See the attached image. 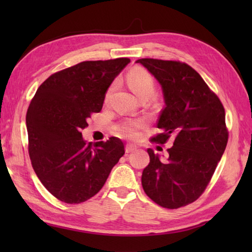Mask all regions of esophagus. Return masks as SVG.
Wrapping results in <instances>:
<instances>
[{"label":"esophagus","instance_id":"obj_1","mask_svg":"<svg viewBox=\"0 0 252 252\" xmlns=\"http://www.w3.org/2000/svg\"><path fill=\"white\" fill-rule=\"evenodd\" d=\"M135 150H136V147H135V146H133V144L127 143L126 146V153L133 152V151H135Z\"/></svg>","mask_w":252,"mask_h":252}]
</instances>
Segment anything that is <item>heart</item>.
Returning a JSON list of instances; mask_svg holds the SVG:
<instances>
[{
  "instance_id": "1",
  "label": "heart",
  "mask_w": 252,
  "mask_h": 252,
  "mask_svg": "<svg viewBox=\"0 0 252 252\" xmlns=\"http://www.w3.org/2000/svg\"><path fill=\"white\" fill-rule=\"evenodd\" d=\"M129 87L134 94L140 97L144 94L152 95L155 93V81L152 75L142 67H134L126 76ZM142 126V121L129 120L117 126V133L125 138H135L138 130Z\"/></svg>"
}]
</instances>
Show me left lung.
<instances>
[{
	"label": "left lung",
	"mask_w": 252,
	"mask_h": 252,
	"mask_svg": "<svg viewBox=\"0 0 252 252\" xmlns=\"http://www.w3.org/2000/svg\"><path fill=\"white\" fill-rule=\"evenodd\" d=\"M161 84L164 108L151 141L173 146L161 161L148 149L150 163L142 172L144 192L159 206L178 209L195 201L206 190L228 142L222 103L197 71L187 63L140 59Z\"/></svg>",
	"instance_id": "obj_1"
}]
</instances>
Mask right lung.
Masks as SVG:
<instances>
[{
  "mask_svg": "<svg viewBox=\"0 0 252 252\" xmlns=\"http://www.w3.org/2000/svg\"><path fill=\"white\" fill-rule=\"evenodd\" d=\"M129 62L119 58L78 63L50 75L31 100L30 159L42 185L60 201L75 204L95 195L125 155L119 138L88 143L82 130L100 112L106 90Z\"/></svg>",
  "mask_w": 252,
  "mask_h": 252,
  "instance_id": "obj_1",
  "label": "right lung"
}]
</instances>
